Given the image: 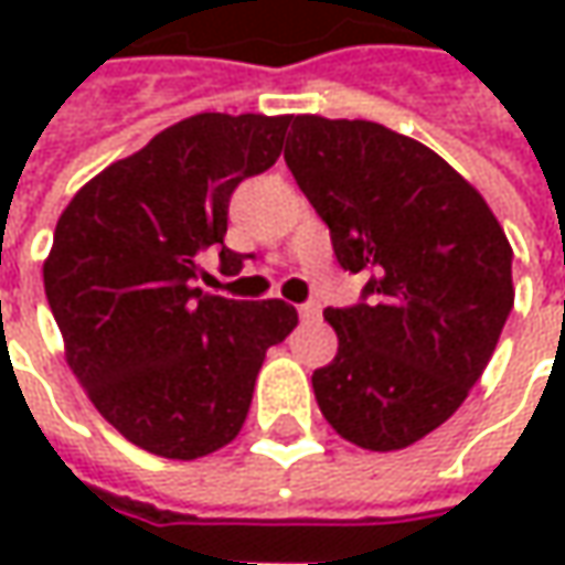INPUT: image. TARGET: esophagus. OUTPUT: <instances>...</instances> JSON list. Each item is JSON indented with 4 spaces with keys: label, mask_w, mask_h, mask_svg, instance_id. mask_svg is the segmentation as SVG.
I'll return each mask as SVG.
<instances>
[{
    "label": "esophagus",
    "mask_w": 565,
    "mask_h": 565,
    "mask_svg": "<svg viewBox=\"0 0 565 565\" xmlns=\"http://www.w3.org/2000/svg\"><path fill=\"white\" fill-rule=\"evenodd\" d=\"M298 317H301L305 323H315V320H320V305H317V301H305V305L298 308Z\"/></svg>",
    "instance_id": "34e87169"
}]
</instances>
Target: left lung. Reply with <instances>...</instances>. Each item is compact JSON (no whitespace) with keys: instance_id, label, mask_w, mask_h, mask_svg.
Segmentation results:
<instances>
[{"instance_id":"obj_1","label":"left lung","mask_w":565,"mask_h":565,"mask_svg":"<svg viewBox=\"0 0 565 565\" xmlns=\"http://www.w3.org/2000/svg\"><path fill=\"white\" fill-rule=\"evenodd\" d=\"M286 166L330 226L359 305L327 308L337 359L315 396L339 437L390 452L466 402L512 311V248L488 201L422 141L377 121L295 116Z\"/></svg>"}]
</instances>
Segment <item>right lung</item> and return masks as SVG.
Segmentation results:
<instances>
[{
  "label": "right lung",
  "mask_w": 565,
  "mask_h": 565,
  "mask_svg": "<svg viewBox=\"0 0 565 565\" xmlns=\"http://www.w3.org/2000/svg\"><path fill=\"white\" fill-rule=\"evenodd\" d=\"M292 116L201 113L116 160L72 198L43 264L65 359L125 440L201 459L248 418L267 349L295 330L292 305L198 289L201 254L223 270L228 198L282 153Z\"/></svg>",
  "instance_id": "1"
}]
</instances>
